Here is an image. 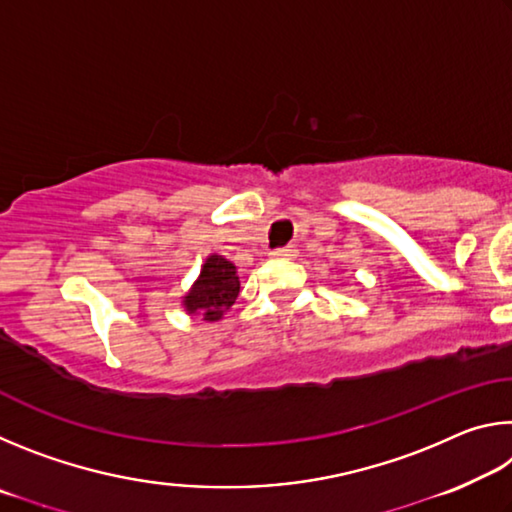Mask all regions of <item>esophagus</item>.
I'll return each instance as SVG.
<instances>
[{
	"instance_id": "1",
	"label": "esophagus",
	"mask_w": 512,
	"mask_h": 512,
	"mask_svg": "<svg viewBox=\"0 0 512 512\" xmlns=\"http://www.w3.org/2000/svg\"><path fill=\"white\" fill-rule=\"evenodd\" d=\"M296 255H298L296 246H282V248L271 250V257H280V259H293Z\"/></svg>"
}]
</instances>
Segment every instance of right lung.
Listing matches in <instances>:
<instances>
[{
	"label": "right lung",
	"instance_id": "add662e5",
	"mask_svg": "<svg viewBox=\"0 0 512 512\" xmlns=\"http://www.w3.org/2000/svg\"><path fill=\"white\" fill-rule=\"evenodd\" d=\"M239 296V277L235 264L219 255L207 259L201 277L185 296L189 314H201L205 320H219Z\"/></svg>",
	"mask_w": 512,
	"mask_h": 512
}]
</instances>
